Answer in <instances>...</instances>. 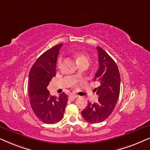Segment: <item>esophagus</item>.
Wrapping results in <instances>:
<instances>
[{"instance_id": "esophagus-1", "label": "esophagus", "mask_w": 150, "mask_h": 150, "mask_svg": "<svg viewBox=\"0 0 150 150\" xmlns=\"http://www.w3.org/2000/svg\"><path fill=\"white\" fill-rule=\"evenodd\" d=\"M77 98V96H75V95H71L69 96V100H71V101H73V100H74V99Z\"/></svg>"}]
</instances>
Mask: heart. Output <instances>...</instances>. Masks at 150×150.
I'll return each mask as SVG.
<instances>
[{
  "mask_svg": "<svg viewBox=\"0 0 150 150\" xmlns=\"http://www.w3.org/2000/svg\"><path fill=\"white\" fill-rule=\"evenodd\" d=\"M73 56L76 59V62L78 65H80L82 63L88 62L89 63V57L87 54L81 52H74L73 53ZM62 66V60L59 59L58 63H57V67L60 69Z\"/></svg>",
  "mask_w": 150,
  "mask_h": 150,
  "instance_id": "1",
  "label": "heart"
}]
</instances>
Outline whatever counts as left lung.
Returning <instances> with one entry per match:
<instances>
[{"label": "left lung", "instance_id": "obj_1", "mask_svg": "<svg viewBox=\"0 0 150 150\" xmlns=\"http://www.w3.org/2000/svg\"><path fill=\"white\" fill-rule=\"evenodd\" d=\"M99 67L93 80L100 85L96 93L98 101L88 103L82 111V116L91 124L102 122L106 120L115 107L120 92V74L113 59L100 47L98 46Z\"/></svg>", "mask_w": 150, "mask_h": 150}]
</instances>
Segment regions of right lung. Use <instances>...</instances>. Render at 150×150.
Instances as JSON below:
<instances>
[{"instance_id": "add662e5", "label": "right lung", "mask_w": 150, "mask_h": 150, "mask_svg": "<svg viewBox=\"0 0 150 150\" xmlns=\"http://www.w3.org/2000/svg\"><path fill=\"white\" fill-rule=\"evenodd\" d=\"M63 44L53 46L43 53L30 69L28 76L30 104L39 120L45 124H56L63 117L68 97L65 93L59 97L50 96L48 86L56 75V63Z\"/></svg>"}]
</instances>
